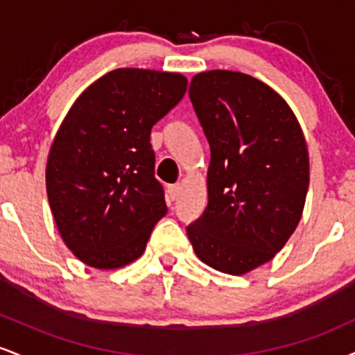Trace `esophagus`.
<instances>
[{
    "mask_svg": "<svg viewBox=\"0 0 355 355\" xmlns=\"http://www.w3.org/2000/svg\"><path fill=\"white\" fill-rule=\"evenodd\" d=\"M180 190H182L180 185H170V187H168V197H170V200H175V198H177L178 195H180Z\"/></svg>",
    "mask_w": 355,
    "mask_h": 355,
    "instance_id": "esophagus-1",
    "label": "esophagus"
}]
</instances>
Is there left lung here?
I'll return each mask as SVG.
<instances>
[{"mask_svg": "<svg viewBox=\"0 0 355 355\" xmlns=\"http://www.w3.org/2000/svg\"><path fill=\"white\" fill-rule=\"evenodd\" d=\"M189 96L210 165L209 203L187 235L207 266L247 274L274 259L302 217L309 190L302 128L279 93L239 71L198 73Z\"/></svg>", "mask_w": 355, "mask_h": 355, "instance_id": "left-lung-1", "label": "left lung"}]
</instances>
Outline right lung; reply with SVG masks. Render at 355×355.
<instances>
[{"label":"right lung","mask_w":355,"mask_h":355,"mask_svg":"<svg viewBox=\"0 0 355 355\" xmlns=\"http://www.w3.org/2000/svg\"><path fill=\"white\" fill-rule=\"evenodd\" d=\"M185 92L178 73L118 68L64 116L48 155L46 193L64 243L87 266L137 260L166 214L150 132Z\"/></svg>","instance_id":"obj_1"}]
</instances>
